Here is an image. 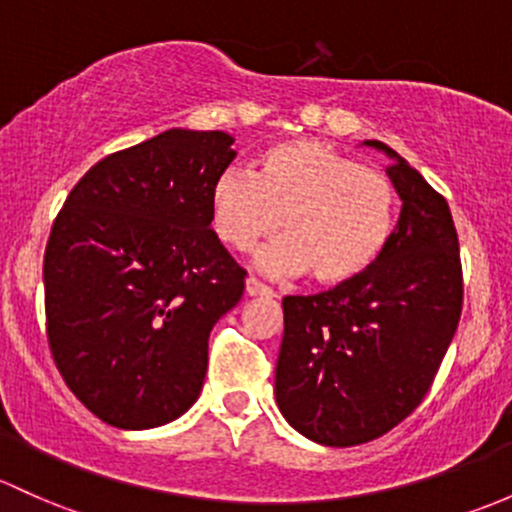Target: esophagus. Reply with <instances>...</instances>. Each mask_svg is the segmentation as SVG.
Wrapping results in <instances>:
<instances>
[{
  "label": "esophagus",
  "mask_w": 512,
  "mask_h": 512,
  "mask_svg": "<svg viewBox=\"0 0 512 512\" xmlns=\"http://www.w3.org/2000/svg\"><path fill=\"white\" fill-rule=\"evenodd\" d=\"M245 294L247 297H274V292L267 284H262L260 279L255 277H247L245 279Z\"/></svg>",
  "instance_id": "esophagus-1"
}]
</instances>
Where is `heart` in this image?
<instances>
[{
  "label": "heart",
  "instance_id": "heart-1",
  "mask_svg": "<svg viewBox=\"0 0 512 512\" xmlns=\"http://www.w3.org/2000/svg\"><path fill=\"white\" fill-rule=\"evenodd\" d=\"M211 225L223 245L247 252L282 230L257 265L304 274L321 287L351 284L378 265L397 225V188L383 171L319 139L272 144L255 176L228 169L211 188Z\"/></svg>",
  "mask_w": 512,
  "mask_h": 512
}]
</instances>
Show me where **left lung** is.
Instances as JSON below:
<instances>
[{
    "label": "left lung",
    "instance_id": "obj_1",
    "mask_svg": "<svg viewBox=\"0 0 512 512\" xmlns=\"http://www.w3.org/2000/svg\"><path fill=\"white\" fill-rule=\"evenodd\" d=\"M387 176L402 201L390 247L351 284L284 297L274 395L284 419L324 446L390 432L434 383L464 304L449 203L395 149Z\"/></svg>",
    "mask_w": 512,
    "mask_h": 512
}]
</instances>
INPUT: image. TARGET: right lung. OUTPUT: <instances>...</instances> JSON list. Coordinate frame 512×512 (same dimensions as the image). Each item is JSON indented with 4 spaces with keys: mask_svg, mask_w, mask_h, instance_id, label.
<instances>
[{
    "mask_svg": "<svg viewBox=\"0 0 512 512\" xmlns=\"http://www.w3.org/2000/svg\"><path fill=\"white\" fill-rule=\"evenodd\" d=\"M225 132L166 129L110 154L68 193L43 255L46 336L71 392L117 429H152L198 400L208 336L245 270L211 230Z\"/></svg>",
    "mask_w": 512,
    "mask_h": 512,
    "instance_id": "right-lung-1",
    "label": "right lung"
}]
</instances>
